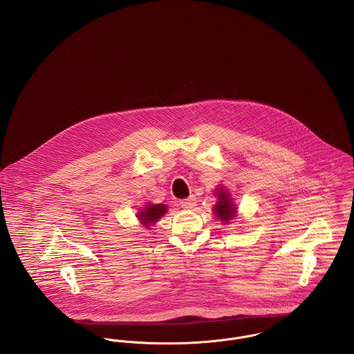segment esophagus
<instances>
[{"instance_id":"esophagus-1","label":"esophagus","mask_w":354,"mask_h":354,"mask_svg":"<svg viewBox=\"0 0 354 354\" xmlns=\"http://www.w3.org/2000/svg\"><path fill=\"white\" fill-rule=\"evenodd\" d=\"M179 205H180V207L191 209V208H194L196 206V198L192 195V196H189V198L185 199V201H180Z\"/></svg>"}]
</instances>
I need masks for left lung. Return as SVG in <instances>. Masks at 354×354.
Listing matches in <instances>:
<instances>
[{
    "instance_id": "obj_1",
    "label": "left lung",
    "mask_w": 354,
    "mask_h": 354,
    "mask_svg": "<svg viewBox=\"0 0 354 354\" xmlns=\"http://www.w3.org/2000/svg\"><path fill=\"white\" fill-rule=\"evenodd\" d=\"M214 196L216 198V203L214 205L212 212L216 219L222 222V225L231 223L238 216V206L234 203V199L231 198V194L226 188L216 187Z\"/></svg>"
}]
</instances>
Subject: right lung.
Here are the masks:
<instances>
[{
	"mask_svg": "<svg viewBox=\"0 0 354 354\" xmlns=\"http://www.w3.org/2000/svg\"><path fill=\"white\" fill-rule=\"evenodd\" d=\"M166 205H152L147 202L145 208H139V212L136 214L138 221L140 222V225L147 230H151L153 225H156V222L165 215L167 212Z\"/></svg>",
	"mask_w": 354,
	"mask_h": 354,
	"instance_id": "right-lung-1",
	"label": "right lung"
}]
</instances>
